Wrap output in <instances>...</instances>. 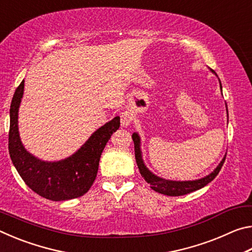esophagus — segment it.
Instances as JSON below:
<instances>
[{"label":"esophagus","mask_w":252,"mask_h":252,"mask_svg":"<svg viewBox=\"0 0 252 252\" xmlns=\"http://www.w3.org/2000/svg\"><path fill=\"white\" fill-rule=\"evenodd\" d=\"M121 126L123 127H126L130 126V123L132 121V113L129 112V111H126V112L121 113Z\"/></svg>","instance_id":"1"}]
</instances>
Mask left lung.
Returning a JSON list of instances; mask_svg holds the SVG:
<instances>
[{
    "mask_svg": "<svg viewBox=\"0 0 252 252\" xmlns=\"http://www.w3.org/2000/svg\"><path fill=\"white\" fill-rule=\"evenodd\" d=\"M210 71L213 74L217 75L215 71L211 69H210ZM219 83H220L221 93H222V85H221L220 79H219ZM225 108H227V104H225ZM227 113H228V109H227ZM132 139H133V142H134L135 161H136V164H138L140 173H141V176L144 178V180H146L149 185L151 186L153 190L157 191V192H159V193H162V194L178 197V195H183V194L193 192V191H195V190L201 189V188L207 186L209 182H211L213 179L217 177V174L219 173V171L221 170V167H222L223 162L225 160V156H224L223 159L220 161V163L217 165V168L213 170L211 173H209L208 176L203 177V178L195 179V180H188V181L168 180V179L158 177L157 174L151 172L150 170L148 169L146 163H144L143 158H142V151H141V139H140V135L138 134V132H134V133L132 134ZM225 155H227V153H225Z\"/></svg>",
    "mask_w": 252,
    "mask_h": 252,
    "instance_id": "obj_1",
    "label": "left lung"
}]
</instances>
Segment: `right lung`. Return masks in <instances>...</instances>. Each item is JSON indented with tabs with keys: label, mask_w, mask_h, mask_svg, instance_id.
<instances>
[{
	"label": "right lung",
	"mask_w": 252,
	"mask_h": 252,
	"mask_svg": "<svg viewBox=\"0 0 252 252\" xmlns=\"http://www.w3.org/2000/svg\"><path fill=\"white\" fill-rule=\"evenodd\" d=\"M24 81L16 89L10 108L8 152L16 171L34 192L52 201H64L87 193L95 180L105 144L120 127V117L106 122L91 134L73 155L59 161H44L24 148L19 132V109Z\"/></svg>",
	"instance_id": "right-lung-1"
}]
</instances>
